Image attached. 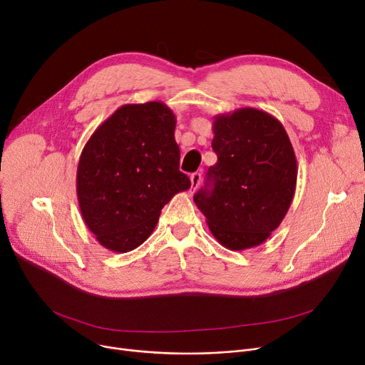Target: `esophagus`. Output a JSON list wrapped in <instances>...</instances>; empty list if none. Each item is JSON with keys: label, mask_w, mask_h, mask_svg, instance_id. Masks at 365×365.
I'll return each mask as SVG.
<instances>
[{"label": "esophagus", "mask_w": 365, "mask_h": 365, "mask_svg": "<svg viewBox=\"0 0 365 365\" xmlns=\"http://www.w3.org/2000/svg\"><path fill=\"white\" fill-rule=\"evenodd\" d=\"M200 183H201V174L200 173H194L192 176H191V187L194 189V191L200 186Z\"/></svg>", "instance_id": "esophagus-1"}]
</instances>
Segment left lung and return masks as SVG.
<instances>
[{"label": "left lung", "mask_w": 365, "mask_h": 365, "mask_svg": "<svg viewBox=\"0 0 365 365\" xmlns=\"http://www.w3.org/2000/svg\"><path fill=\"white\" fill-rule=\"evenodd\" d=\"M217 163L194 201L215 239L230 250L262 245L287 216L297 186V158L280 120L245 107L217 115Z\"/></svg>", "instance_id": "8db88e82"}]
</instances>
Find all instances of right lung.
Here are the masks:
<instances>
[{
	"instance_id": "add662e5",
	"label": "right lung",
	"mask_w": 365,
	"mask_h": 365,
	"mask_svg": "<svg viewBox=\"0 0 365 365\" xmlns=\"http://www.w3.org/2000/svg\"><path fill=\"white\" fill-rule=\"evenodd\" d=\"M176 116L161 101L125 104L93 131L77 165L78 207L101 246L125 253L149 239L164 205L191 187L179 170Z\"/></svg>"
}]
</instances>
